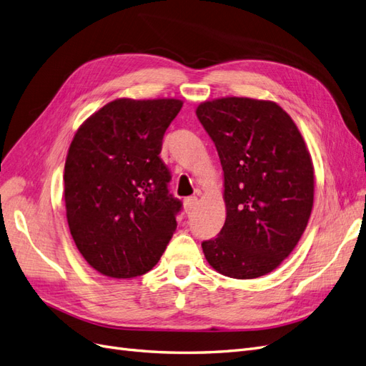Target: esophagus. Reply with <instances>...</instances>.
<instances>
[{
	"label": "esophagus",
	"mask_w": 366,
	"mask_h": 366,
	"mask_svg": "<svg viewBox=\"0 0 366 366\" xmlns=\"http://www.w3.org/2000/svg\"><path fill=\"white\" fill-rule=\"evenodd\" d=\"M184 212L186 214H192L195 207H197V197H187L184 198Z\"/></svg>",
	"instance_id": "34e87169"
}]
</instances>
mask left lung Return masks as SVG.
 <instances>
[{"label": "left lung", "instance_id": "8db88e82", "mask_svg": "<svg viewBox=\"0 0 366 366\" xmlns=\"http://www.w3.org/2000/svg\"><path fill=\"white\" fill-rule=\"evenodd\" d=\"M224 172L226 221L202 242L221 274L253 280L289 257L313 207L315 175L292 117L269 101L223 97L198 105Z\"/></svg>", "mask_w": 366, "mask_h": 366}]
</instances>
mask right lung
<instances>
[{"mask_svg":"<svg viewBox=\"0 0 366 366\" xmlns=\"http://www.w3.org/2000/svg\"><path fill=\"white\" fill-rule=\"evenodd\" d=\"M183 107L177 99H117L77 129L64 169L71 237L85 261L112 278L156 265L177 229L162 140Z\"/></svg>","mask_w":366,"mask_h":366,"instance_id":"right-lung-1","label":"right lung"}]
</instances>
